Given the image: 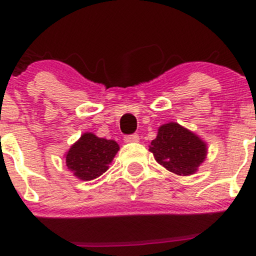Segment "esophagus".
I'll use <instances>...</instances> for the list:
<instances>
[{
	"instance_id": "obj_1",
	"label": "esophagus",
	"mask_w": 256,
	"mask_h": 256,
	"mask_svg": "<svg viewBox=\"0 0 256 256\" xmlns=\"http://www.w3.org/2000/svg\"><path fill=\"white\" fill-rule=\"evenodd\" d=\"M124 140H125V142H138L140 138H138V134H131V135H126Z\"/></svg>"
}]
</instances>
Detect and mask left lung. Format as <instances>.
I'll list each match as a JSON object with an SVG mask.
<instances>
[{"mask_svg": "<svg viewBox=\"0 0 256 256\" xmlns=\"http://www.w3.org/2000/svg\"><path fill=\"white\" fill-rule=\"evenodd\" d=\"M150 151L164 168L180 176H187L194 174L204 161L207 146L187 128L176 122H168L158 128Z\"/></svg>", "mask_w": 256, "mask_h": 256, "instance_id": "1", "label": "left lung"}]
</instances>
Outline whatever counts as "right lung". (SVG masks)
<instances>
[{"label":"right lung","mask_w":256,"mask_h":256,"mask_svg":"<svg viewBox=\"0 0 256 256\" xmlns=\"http://www.w3.org/2000/svg\"><path fill=\"white\" fill-rule=\"evenodd\" d=\"M118 151V144L112 140L96 138L86 132L76 141L66 156V164L76 177L90 180L102 176Z\"/></svg>","instance_id":"right-lung-1"}]
</instances>
